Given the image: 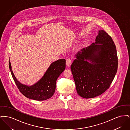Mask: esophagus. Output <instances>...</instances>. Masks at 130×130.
<instances>
[{"label":"esophagus","mask_w":130,"mask_h":130,"mask_svg":"<svg viewBox=\"0 0 130 130\" xmlns=\"http://www.w3.org/2000/svg\"><path fill=\"white\" fill-rule=\"evenodd\" d=\"M71 62H72V60L70 58H68L66 59V65L67 66H69L71 65Z\"/></svg>","instance_id":"1"}]
</instances>
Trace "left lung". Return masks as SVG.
<instances>
[{"label": "left lung", "mask_w": 130, "mask_h": 130, "mask_svg": "<svg viewBox=\"0 0 130 130\" xmlns=\"http://www.w3.org/2000/svg\"><path fill=\"white\" fill-rule=\"evenodd\" d=\"M75 57L71 69L79 95L93 98L109 88L117 72L118 58L116 45L106 31H99L95 43Z\"/></svg>", "instance_id": "left-lung-1"}]
</instances>
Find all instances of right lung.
<instances>
[{
    "instance_id": "obj_1",
    "label": "right lung",
    "mask_w": 130,
    "mask_h": 130,
    "mask_svg": "<svg viewBox=\"0 0 130 130\" xmlns=\"http://www.w3.org/2000/svg\"><path fill=\"white\" fill-rule=\"evenodd\" d=\"M9 66L12 78L21 93L28 99L42 101L51 98L54 94L56 80L65 69L66 60L61 59L53 62L40 80L31 86L23 85L17 80L12 72L10 60Z\"/></svg>"
}]
</instances>
